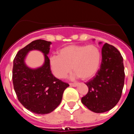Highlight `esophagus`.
<instances>
[{"instance_id":"esophagus-1","label":"esophagus","mask_w":134,"mask_h":134,"mask_svg":"<svg viewBox=\"0 0 134 134\" xmlns=\"http://www.w3.org/2000/svg\"><path fill=\"white\" fill-rule=\"evenodd\" d=\"M77 86V83H70V86L71 87H76Z\"/></svg>"}]
</instances>
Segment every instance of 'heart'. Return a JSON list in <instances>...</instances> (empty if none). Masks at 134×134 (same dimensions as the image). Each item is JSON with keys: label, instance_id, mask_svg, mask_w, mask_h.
Here are the masks:
<instances>
[{"label": "heart", "instance_id": "1", "mask_svg": "<svg viewBox=\"0 0 134 134\" xmlns=\"http://www.w3.org/2000/svg\"><path fill=\"white\" fill-rule=\"evenodd\" d=\"M50 58V65L53 75L65 78L72 69L73 77H80L83 80L93 77L101 64V53L95 44H70L62 48Z\"/></svg>", "mask_w": 134, "mask_h": 134}]
</instances>
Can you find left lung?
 I'll list each match as a JSON object with an SVG mask.
<instances>
[{
	"mask_svg": "<svg viewBox=\"0 0 134 134\" xmlns=\"http://www.w3.org/2000/svg\"><path fill=\"white\" fill-rule=\"evenodd\" d=\"M101 54L100 69L93 79L86 83L88 93L81 99L82 104L95 113L109 111L118 103L125 79L123 57L117 49L105 43Z\"/></svg>",
	"mask_w": 134,
	"mask_h": 134,
	"instance_id": "obj_1",
	"label": "left lung"
}]
</instances>
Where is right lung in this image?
I'll list each match as a JSON object with an SVG mask.
<instances>
[{"label": "right lung", "mask_w": 134, "mask_h": 134, "mask_svg": "<svg viewBox=\"0 0 134 134\" xmlns=\"http://www.w3.org/2000/svg\"><path fill=\"white\" fill-rule=\"evenodd\" d=\"M50 41L37 40L21 49L13 62L14 89L19 102L27 110L36 114L51 113L59 105L64 90L69 84L57 79L50 70ZM39 50L44 54L45 62L41 67L31 69L24 59L31 50Z\"/></svg>", "instance_id": "obj_1"}]
</instances>
